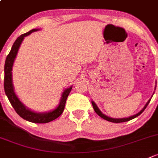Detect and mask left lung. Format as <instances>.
Returning a JSON list of instances; mask_svg holds the SVG:
<instances>
[{
	"mask_svg": "<svg viewBox=\"0 0 158 158\" xmlns=\"http://www.w3.org/2000/svg\"><path fill=\"white\" fill-rule=\"evenodd\" d=\"M155 89H156V86H155ZM150 101H151V99H149L147 103H146L145 105H144V106L142 108V110H140L139 113H136V114H135V115H131V116H129V117H126V118H111V117H110V116H107V115H106L105 114H103V113H102L101 111H100V110L98 108V106H97V104L94 103V101H91V103H92V105H93V107H94V111L96 112V113H97V115H100V116L101 117V118H103L105 120H107V121H109V122H112V123H124V122H128V121H129V120L133 119V118H135V117L139 116V115H141V113H142L143 112H144V110H145L146 107H147V106L148 105L149 103H150Z\"/></svg>",
	"mask_w": 158,
	"mask_h": 158,
	"instance_id": "obj_1",
	"label": "left lung"
}]
</instances>
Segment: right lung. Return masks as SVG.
<instances>
[{
  "label": "right lung",
  "mask_w": 158,
  "mask_h": 158,
  "mask_svg": "<svg viewBox=\"0 0 158 158\" xmlns=\"http://www.w3.org/2000/svg\"><path fill=\"white\" fill-rule=\"evenodd\" d=\"M40 30V29H33L30 30V32L24 33L23 35H19L18 38L16 40L11 48L10 52L6 56L5 64H4V91L10 103L12 106L17 112V113L19 116L22 117L23 119L27 121L31 122L34 123H47L49 122L53 121L55 118L59 117L62 114L63 111L64 110V106H65L66 100H67L68 95L72 89V86L68 87L62 92L61 94V100L57 106L56 108L54 110H50L48 112H35L33 110H31L28 107L26 106L18 98L17 95L14 91V84H13V76H12V70L14 66V61L17 58V55L18 53V50L20 46L21 43L23 41L24 38L27 35H30L32 32L35 31Z\"/></svg>",
  "instance_id": "1"
}]
</instances>
